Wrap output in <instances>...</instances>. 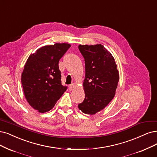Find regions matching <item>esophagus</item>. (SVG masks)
Listing matches in <instances>:
<instances>
[{
	"mask_svg": "<svg viewBox=\"0 0 157 157\" xmlns=\"http://www.w3.org/2000/svg\"><path fill=\"white\" fill-rule=\"evenodd\" d=\"M75 87V85L73 83V84H71V85L69 86V89L71 90H73Z\"/></svg>",
	"mask_w": 157,
	"mask_h": 157,
	"instance_id": "34e87169",
	"label": "esophagus"
}]
</instances>
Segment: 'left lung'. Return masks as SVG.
<instances>
[{
  "mask_svg": "<svg viewBox=\"0 0 157 157\" xmlns=\"http://www.w3.org/2000/svg\"><path fill=\"white\" fill-rule=\"evenodd\" d=\"M85 59V98L78 108L83 113L93 115L110 103L115 95L119 81L117 65L112 54L101 44H79Z\"/></svg>",
  "mask_w": 157,
  "mask_h": 157,
  "instance_id": "1",
  "label": "left lung"
}]
</instances>
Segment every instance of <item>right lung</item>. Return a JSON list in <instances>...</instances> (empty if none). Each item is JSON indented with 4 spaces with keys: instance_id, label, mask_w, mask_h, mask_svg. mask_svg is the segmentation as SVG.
<instances>
[{
    "instance_id": "1",
    "label": "right lung",
    "mask_w": 157,
    "mask_h": 157,
    "mask_svg": "<svg viewBox=\"0 0 157 157\" xmlns=\"http://www.w3.org/2000/svg\"><path fill=\"white\" fill-rule=\"evenodd\" d=\"M70 47L67 43L44 46L28 58L21 75L23 91L28 103L39 113L51 110L67 89L61 85L58 64Z\"/></svg>"
}]
</instances>
